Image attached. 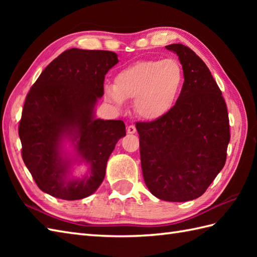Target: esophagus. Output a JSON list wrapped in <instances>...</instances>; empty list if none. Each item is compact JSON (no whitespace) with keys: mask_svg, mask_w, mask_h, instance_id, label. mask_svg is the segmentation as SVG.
<instances>
[{"mask_svg":"<svg viewBox=\"0 0 257 257\" xmlns=\"http://www.w3.org/2000/svg\"><path fill=\"white\" fill-rule=\"evenodd\" d=\"M136 132H137V129H136V127L134 124H130V125H128V128H127V133L128 134H136Z\"/></svg>","mask_w":257,"mask_h":257,"instance_id":"obj_1","label":"esophagus"}]
</instances>
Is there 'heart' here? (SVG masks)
<instances>
[{"instance_id":"b5f03b06","label":"heart","mask_w":257,"mask_h":257,"mask_svg":"<svg viewBox=\"0 0 257 257\" xmlns=\"http://www.w3.org/2000/svg\"><path fill=\"white\" fill-rule=\"evenodd\" d=\"M183 84V69L176 59H148L120 70L114 85L105 87V97L118 108L124 105L125 99H135L138 116L157 120L176 106Z\"/></svg>"}]
</instances>
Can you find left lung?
Here are the masks:
<instances>
[{
  "label": "left lung",
  "mask_w": 257,
  "mask_h": 257,
  "mask_svg": "<svg viewBox=\"0 0 257 257\" xmlns=\"http://www.w3.org/2000/svg\"><path fill=\"white\" fill-rule=\"evenodd\" d=\"M177 54L184 84L167 116L136 122L143 176L150 192L169 202H185L203 194L226 161L230 121L224 98L209 68L182 44Z\"/></svg>",
  "instance_id": "1"
}]
</instances>
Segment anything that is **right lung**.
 <instances>
[{"mask_svg": "<svg viewBox=\"0 0 257 257\" xmlns=\"http://www.w3.org/2000/svg\"><path fill=\"white\" fill-rule=\"evenodd\" d=\"M118 63L109 51L70 48L43 70L26 95L19 124L22 158L37 187L63 200H79L99 188L117 141L125 136L121 120L94 119L103 95L105 75ZM64 137L76 141L90 163L84 179H66L68 164L59 154Z\"/></svg>", "mask_w": 257, "mask_h": 257, "instance_id": "obj_1", "label": "right lung"}]
</instances>
